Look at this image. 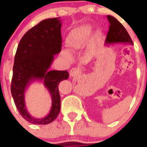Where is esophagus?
I'll use <instances>...</instances> for the list:
<instances>
[{"mask_svg":"<svg viewBox=\"0 0 147 147\" xmlns=\"http://www.w3.org/2000/svg\"><path fill=\"white\" fill-rule=\"evenodd\" d=\"M80 74V69L76 68V67H73L72 69L70 71V76H77Z\"/></svg>","mask_w":147,"mask_h":147,"instance_id":"34e87169","label":"esophagus"}]
</instances>
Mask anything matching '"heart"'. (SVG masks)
<instances>
[{"mask_svg":"<svg viewBox=\"0 0 147 147\" xmlns=\"http://www.w3.org/2000/svg\"><path fill=\"white\" fill-rule=\"evenodd\" d=\"M92 36L91 28L88 26H82L73 30L67 37V45L73 50H77L83 47L90 41ZM66 57L71 59L69 53L65 52Z\"/></svg>","mask_w":147,"mask_h":147,"instance_id":"heart-1","label":"heart"}]
</instances>
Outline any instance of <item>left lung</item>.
Wrapping results in <instances>:
<instances>
[{
  "label": "left lung",
  "mask_w": 147,
  "mask_h": 147,
  "mask_svg": "<svg viewBox=\"0 0 147 147\" xmlns=\"http://www.w3.org/2000/svg\"><path fill=\"white\" fill-rule=\"evenodd\" d=\"M107 20L110 23V27H109L107 37L105 40L106 43L128 42V43L133 44L128 32L119 20L110 15H107Z\"/></svg>",
  "instance_id": "8db88e82"
}]
</instances>
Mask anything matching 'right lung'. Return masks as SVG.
I'll use <instances>...</instances> for the list:
<instances>
[{
	"mask_svg": "<svg viewBox=\"0 0 147 147\" xmlns=\"http://www.w3.org/2000/svg\"><path fill=\"white\" fill-rule=\"evenodd\" d=\"M61 23L58 18L40 22L23 35L18 46L13 66L11 93L18 112L27 121L34 124H48L60 111L59 82L67 80V71H49L54 55L62 49ZM42 80L53 98L52 109L43 119H35L26 110L25 90L31 81Z\"/></svg>",
	"mask_w": 147,
	"mask_h": 147,
	"instance_id": "right-lung-1",
	"label": "right lung"
}]
</instances>
